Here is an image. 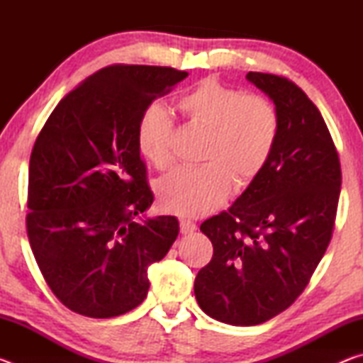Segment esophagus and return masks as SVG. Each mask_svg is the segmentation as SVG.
Masks as SVG:
<instances>
[{
  "mask_svg": "<svg viewBox=\"0 0 363 363\" xmlns=\"http://www.w3.org/2000/svg\"><path fill=\"white\" fill-rule=\"evenodd\" d=\"M194 230H196V224L192 223V220L189 219H181V232L184 235H187V233H192Z\"/></svg>",
  "mask_w": 363,
  "mask_h": 363,
  "instance_id": "esophagus-1",
  "label": "esophagus"
}]
</instances>
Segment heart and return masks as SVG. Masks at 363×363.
<instances>
[{
	"label": "heart",
	"instance_id": "heart-1",
	"mask_svg": "<svg viewBox=\"0 0 363 363\" xmlns=\"http://www.w3.org/2000/svg\"><path fill=\"white\" fill-rule=\"evenodd\" d=\"M176 106L192 126L206 131L201 164H182L158 182L164 211L201 216L225 200L233 181L237 187L253 182L266 168L280 136L277 108L266 97L203 79L177 97ZM174 121L160 104H150L138 121V147L158 169L173 163Z\"/></svg>",
	"mask_w": 363,
	"mask_h": 363
}]
</instances>
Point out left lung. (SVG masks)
I'll list each match as a JSON object with an SVG mask.
<instances>
[{
    "label": "left lung",
    "instance_id": "8db88e82",
    "mask_svg": "<svg viewBox=\"0 0 363 363\" xmlns=\"http://www.w3.org/2000/svg\"><path fill=\"white\" fill-rule=\"evenodd\" d=\"M247 78L275 104L279 143L235 203L200 225L213 257L194 285L208 315L238 327L267 322L304 291L333 235L341 192L340 157L314 102L285 77Z\"/></svg>",
    "mask_w": 363,
    "mask_h": 363
}]
</instances>
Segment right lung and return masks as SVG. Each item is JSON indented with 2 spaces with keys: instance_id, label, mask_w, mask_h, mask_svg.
Listing matches in <instances>:
<instances>
[{
  "instance_id": "obj_1",
  "label": "right lung",
  "mask_w": 363,
  "mask_h": 363,
  "mask_svg": "<svg viewBox=\"0 0 363 363\" xmlns=\"http://www.w3.org/2000/svg\"><path fill=\"white\" fill-rule=\"evenodd\" d=\"M187 75L108 65L57 104L35 140L28 242L48 286L77 314L110 318L138 307L150 286L149 266L179 233L174 216L136 220L153 203L138 121Z\"/></svg>"
}]
</instances>
